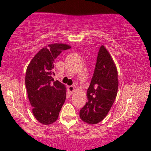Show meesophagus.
<instances>
[{"instance_id": "esophagus-1", "label": "esophagus", "mask_w": 151, "mask_h": 151, "mask_svg": "<svg viewBox=\"0 0 151 151\" xmlns=\"http://www.w3.org/2000/svg\"><path fill=\"white\" fill-rule=\"evenodd\" d=\"M68 90L69 91V92L70 93V94H73V91H75V88H74L73 86H68Z\"/></svg>"}]
</instances>
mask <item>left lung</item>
Listing matches in <instances>:
<instances>
[{"label":"left lung","instance_id":"left-lung-1","mask_svg":"<svg viewBox=\"0 0 151 151\" xmlns=\"http://www.w3.org/2000/svg\"><path fill=\"white\" fill-rule=\"evenodd\" d=\"M118 71L113 58L102 46L97 58L94 73L87 89L88 102L80 110V118L89 124L102 122L110 111L118 92Z\"/></svg>","mask_w":151,"mask_h":151}]
</instances>
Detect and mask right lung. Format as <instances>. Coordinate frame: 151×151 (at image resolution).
Returning <instances> with one entry per match:
<instances>
[{
	"instance_id": "right-lung-1",
	"label": "right lung",
	"mask_w": 151,
	"mask_h": 151,
	"mask_svg": "<svg viewBox=\"0 0 151 151\" xmlns=\"http://www.w3.org/2000/svg\"><path fill=\"white\" fill-rule=\"evenodd\" d=\"M70 48L65 43L49 44L42 48L27 66L25 86L29 101L35 118L44 125L57 120L66 99V87L58 81H54L52 76L55 59Z\"/></svg>"
}]
</instances>
